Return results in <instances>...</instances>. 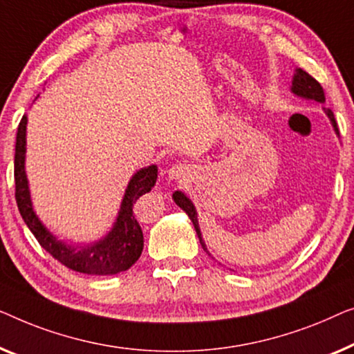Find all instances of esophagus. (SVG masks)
Returning a JSON list of instances; mask_svg holds the SVG:
<instances>
[{
	"mask_svg": "<svg viewBox=\"0 0 354 354\" xmlns=\"http://www.w3.org/2000/svg\"><path fill=\"white\" fill-rule=\"evenodd\" d=\"M168 178L170 179H184L191 176V168L184 163H175L171 168H168Z\"/></svg>",
	"mask_w": 354,
	"mask_h": 354,
	"instance_id": "1",
	"label": "esophagus"
}]
</instances>
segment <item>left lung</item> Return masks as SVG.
<instances>
[{
	"mask_svg": "<svg viewBox=\"0 0 354 354\" xmlns=\"http://www.w3.org/2000/svg\"><path fill=\"white\" fill-rule=\"evenodd\" d=\"M290 91L295 94V96H298V97L311 99V101H316V102H321V104L326 102L324 89H322L321 84L317 83L316 80L310 75V73H306L305 71H301V68H297L295 73H293ZM324 112H326V115L328 117V120H330V123H332L333 131H335L337 136H340V133H338V128H337L335 117H333V112L330 111V109H326V107H324ZM173 201H175L176 205L179 208H183V210L187 213V216L191 218L192 225H194V227H196L198 241H201L202 248L208 253V255H210V252L207 250L205 241H203V239H202L201 226H198V220H197V210H196V207H194V203H192L191 198H189L186 194L181 192V191H175V192H173Z\"/></svg>",
	"mask_w": 354,
	"mask_h": 354,
	"instance_id": "1",
	"label": "left lung"
}]
</instances>
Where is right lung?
I'll list each match as a JSON object with an SVG mask.
<instances>
[{
    "label": "right lung",
    "mask_w": 354,
    "mask_h": 354,
    "mask_svg": "<svg viewBox=\"0 0 354 354\" xmlns=\"http://www.w3.org/2000/svg\"><path fill=\"white\" fill-rule=\"evenodd\" d=\"M27 152V115L17 128L16 156H14V179L16 201L21 216L44 250L61 261L68 270L91 276H112L127 271L141 257L144 247L142 231L133 215V205L142 194L151 191L157 181V165L144 167L129 179L122 198L120 210L111 231L91 243H68L61 241L43 225L33 210L26 173Z\"/></svg>",
    "instance_id": "obj_1"
}]
</instances>
